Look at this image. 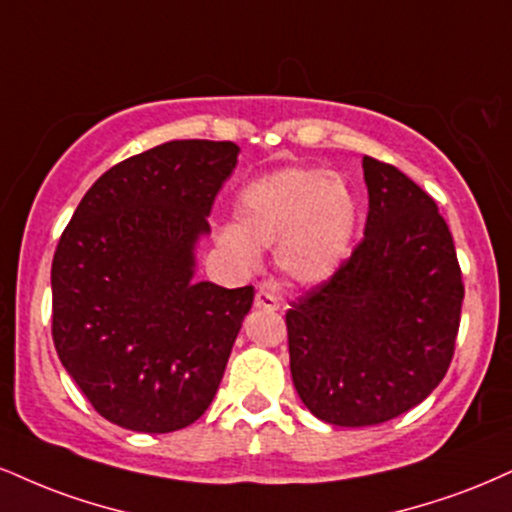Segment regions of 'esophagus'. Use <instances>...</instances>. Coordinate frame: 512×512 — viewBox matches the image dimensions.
<instances>
[{
	"mask_svg": "<svg viewBox=\"0 0 512 512\" xmlns=\"http://www.w3.org/2000/svg\"><path fill=\"white\" fill-rule=\"evenodd\" d=\"M255 307H257V310L276 312V310H279V300H276L269 291L260 288V291H257V295H255Z\"/></svg>",
	"mask_w": 512,
	"mask_h": 512,
	"instance_id": "obj_1",
	"label": "esophagus"
}]
</instances>
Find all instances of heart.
<instances>
[{
    "mask_svg": "<svg viewBox=\"0 0 512 512\" xmlns=\"http://www.w3.org/2000/svg\"><path fill=\"white\" fill-rule=\"evenodd\" d=\"M360 200L343 176L315 166H283L252 178L233 197V224L214 243L250 272L274 245V267L291 286L329 281L353 252Z\"/></svg>",
    "mask_w": 512,
    "mask_h": 512,
    "instance_id": "b5f03b06",
    "label": "heart"
}]
</instances>
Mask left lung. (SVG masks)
Wrapping results in <instances>:
<instances>
[{
	"label": "left lung",
	"mask_w": 512,
	"mask_h": 512,
	"mask_svg": "<svg viewBox=\"0 0 512 512\" xmlns=\"http://www.w3.org/2000/svg\"><path fill=\"white\" fill-rule=\"evenodd\" d=\"M365 238L286 312L291 377L336 427L403 415L446 377L463 307L453 236L436 202L396 166L362 159Z\"/></svg>",
	"instance_id": "obj_1"
}]
</instances>
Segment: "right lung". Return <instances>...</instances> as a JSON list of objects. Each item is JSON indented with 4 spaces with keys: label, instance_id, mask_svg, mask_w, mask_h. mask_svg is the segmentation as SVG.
Returning a JSON list of instances; mask_svg holds the SVG:
<instances>
[{
    "label": "right lung",
    "instance_id": "obj_1",
    "mask_svg": "<svg viewBox=\"0 0 512 512\" xmlns=\"http://www.w3.org/2000/svg\"><path fill=\"white\" fill-rule=\"evenodd\" d=\"M236 143L171 140L112 166L85 193L52 262V336L104 420L143 434L209 408L255 288L195 281L209 209Z\"/></svg>",
    "mask_w": 512,
    "mask_h": 512
}]
</instances>
